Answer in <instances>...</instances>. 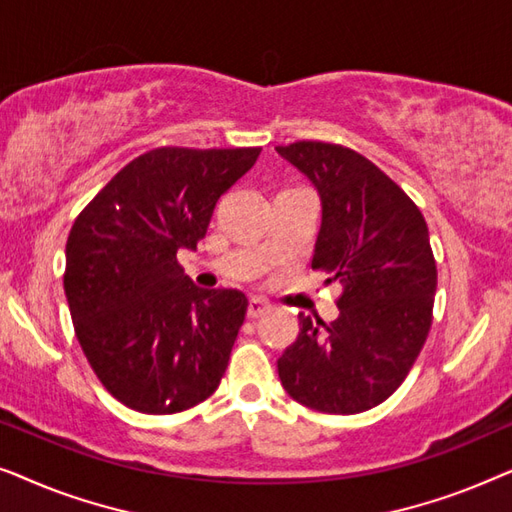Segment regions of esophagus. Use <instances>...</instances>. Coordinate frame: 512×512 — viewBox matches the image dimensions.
Returning <instances> with one entry per match:
<instances>
[{"label": "esophagus", "instance_id": "obj_1", "mask_svg": "<svg viewBox=\"0 0 512 512\" xmlns=\"http://www.w3.org/2000/svg\"><path fill=\"white\" fill-rule=\"evenodd\" d=\"M270 303L265 298H258V296H251L249 298V307H247V314H249V319H258V317H263L265 312L270 310Z\"/></svg>", "mask_w": 512, "mask_h": 512}]
</instances>
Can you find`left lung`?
Instances as JSON below:
<instances>
[{
    "label": "left lung",
    "instance_id": "left-lung-1",
    "mask_svg": "<svg viewBox=\"0 0 512 512\" xmlns=\"http://www.w3.org/2000/svg\"><path fill=\"white\" fill-rule=\"evenodd\" d=\"M277 153L317 188L312 268L342 284L331 324L298 314L300 333L279 356V380L300 405L356 415L401 387L429 335L438 284L429 228L415 202L361 153L324 142Z\"/></svg>",
    "mask_w": 512,
    "mask_h": 512
}]
</instances>
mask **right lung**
<instances>
[{
  "label": "right lung",
  "instance_id": "add662e5",
  "mask_svg": "<svg viewBox=\"0 0 512 512\" xmlns=\"http://www.w3.org/2000/svg\"><path fill=\"white\" fill-rule=\"evenodd\" d=\"M261 149L163 146L123 167L76 216L65 296L76 338L114 398L146 415L193 408L219 387L249 300L200 289L177 261Z\"/></svg>",
  "mask_w": 512,
  "mask_h": 512
}]
</instances>
